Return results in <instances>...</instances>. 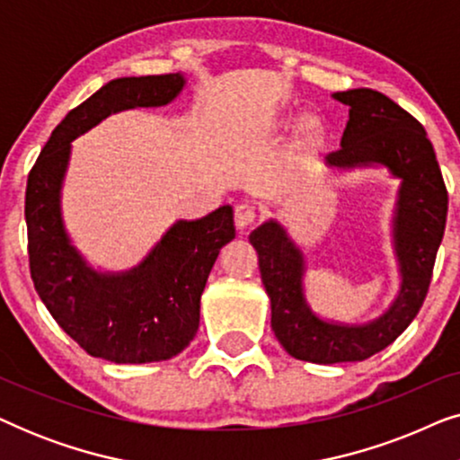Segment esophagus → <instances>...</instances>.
Returning <instances> with one entry per match:
<instances>
[{
    "label": "esophagus",
    "instance_id": "esophagus-1",
    "mask_svg": "<svg viewBox=\"0 0 460 460\" xmlns=\"http://www.w3.org/2000/svg\"><path fill=\"white\" fill-rule=\"evenodd\" d=\"M255 217H257L255 207H253V205H249V203L238 205L236 209H234V224H236V228H238V230L249 228V226L255 222Z\"/></svg>",
    "mask_w": 460,
    "mask_h": 460
}]
</instances>
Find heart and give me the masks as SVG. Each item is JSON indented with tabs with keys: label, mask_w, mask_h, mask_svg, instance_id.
<instances>
[{
	"label": "heart",
	"mask_w": 460,
	"mask_h": 460,
	"mask_svg": "<svg viewBox=\"0 0 460 460\" xmlns=\"http://www.w3.org/2000/svg\"><path fill=\"white\" fill-rule=\"evenodd\" d=\"M324 137V123L318 115H304L295 129V140L299 148H316Z\"/></svg>",
	"instance_id": "heart-1"
}]
</instances>
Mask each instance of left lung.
Masks as SVG:
<instances>
[{"label":"left lung","instance_id":"1","mask_svg":"<svg viewBox=\"0 0 460 460\" xmlns=\"http://www.w3.org/2000/svg\"><path fill=\"white\" fill-rule=\"evenodd\" d=\"M332 98L349 106L341 148L326 155L339 172L385 167L400 180L392 219L400 291L379 318L364 324L326 320L305 297V255L285 226L268 219L251 232L261 282L272 307V331L297 360L314 364L360 362L385 349L408 329L423 305L448 213L436 150L417 119L381 92L348 90Z\"/></svg>","mask_w":460,"mask_h":460}]
</instances>
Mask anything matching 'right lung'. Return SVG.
I'll return each instance as SVG.
<instances>
[{"mask_svg":"<svg viewBox=\"0 0 460 460\" xmlns=\"http://www.w3.org/2000/svg\"><path fill=\"white\" fill-rule=\"evenodd\" d=\"M184 85L181 73L109 81L62 119L27 180L24 219L35 291L68 337L90 356L115 364L169 360L190 345L213 263L236 236L234 216L224 205L200 219H178L137 266L96 270L73 244L62 217L71 142L115 112L173 102Z\"/></svg>","mask_w":460,"mask_h":460,"instance_id":"add662e5","label":"right lung"}]
</instances>
